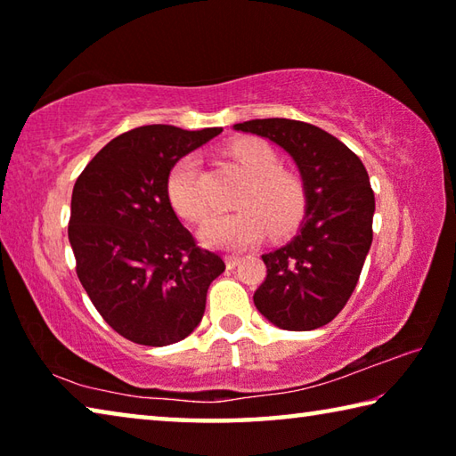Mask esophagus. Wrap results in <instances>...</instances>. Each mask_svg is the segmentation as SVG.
Wrapping results in <instances>:
<instances>
[{"mask_svg": "<svg viewBox=\"0 0 456 456\" xmlns=\"http://www.w3.org/2000/svg\"><path fill=\"white\" fill-rule=\"evenodd\" d=\"M239 261H241V257H239V256H227V267H229V269L237 267Z\"/></svg>", "mask_w": 456, "mask_h": 456, "instance_id": "esophagus-1", "label": "esophagus"}]
</instances>
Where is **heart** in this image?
Returning <instances> with one entry per match:
<instances>
[{
  "mask_svg": "<svg viewBox=\"0 0 456 456\" xmlns=\"http://www.w3.org/2000/svg\"><path fill=\"white\" fill-rule=\"evenodd\" d=\"M227 157L249 176L239 197L237 213L215 215L200 229L205 243L223 249H243L272 227L275 233L291 229L305 209V183L297 173L281 168L280 154L261 138H241L227 149ZM167 195L175 211L192 223L209 215V199L200 179V160L187 152L173 163L167 176Z\"/></svg>",
  "mask_w": 456,
  "mask_h": 456,
  "instance_id": "1",
  "label": "heart"
}]
</instances>
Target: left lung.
<instances>
[{
	"label": "left lung",
	"mask_w": 456,
	"mask_h": 456,
	"mask_svg": "<svg viewBox=\"0 0 456 456\" xmlns=\"http://www.w3.org/2000/svg\"><path fill=\"white\" fill-rule=\"evenodd\" d=\"M235 130L288 151L307 192L297 235L261 256L267 275L253 302L277 328L326 326L348 304L372 245L374 191L366 167L342 141L302 120H247Z\"/></svg>",
	"instance_id": "8db88e82"
}]
</instances>
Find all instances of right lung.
Listing matches in <instances>:
<instances>
[{"label": "right lung", "instance_id": "obj_1", "mask_svg": "<svg viewBox=\"0 0 456 456\" xmlns=\"http://www.w3.org/2000/svg\"><path fill=\"white\" fill-rule=\"evenodd\" d=\"M221 130H128L76 179L68 223L76 273L104 322L130 342L187 338L203 318L211 281L225 272L219 253L183 227L167 195L175 160Z\"/></svg>", "mask_w": 456, "mask_h": 456}]
</instances>
